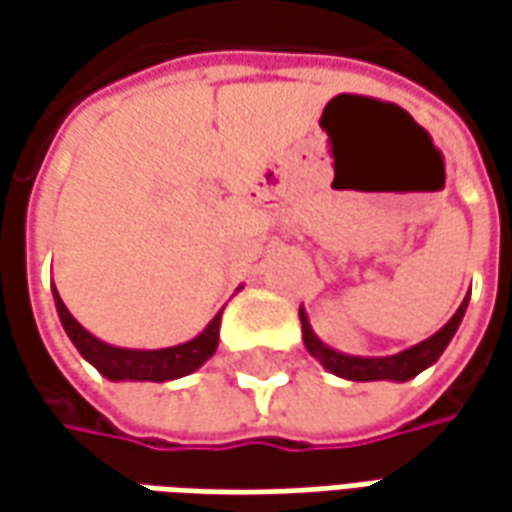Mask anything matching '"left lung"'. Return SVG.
<instances>
[{
    "label": "left lung",
    "mask_w": 512,
    "mask_h": 512,
    "mask_svg": "<svg viewBox=\"0 0 512 512\" xmlns=\"http://www.w3.org/2000/svg\"><path fill=\"white\" fill-rule=\"evenodd\" d=\"M467 299H470V293H467ZM467 299L459 305V310L453 313V319H450L439 333H433V336L424 339V342L413 344V347L404 350V353L384 356V359H362V356H344V353L330 350V347L319 342L316 333L310 330L305 310L299 313V316H302V336H305L307 353L316 356L330 373H336V376H342V379H350V382H379V379L407 382V379L419 376L424 367H430V364L442 356L444 347L453 339V333L462 325V316L464 310H467Z\"/></svg>",
    "instance_id": "8db88e82"
}]
</instances>
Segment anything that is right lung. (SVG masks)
<instances>
[{"mask_svg":"<svg viewBox=\"0 0 512 512\" xmlns=\"http://www.w3.org/2000/svg\"><path fill=\"white\" fill-rule=\"evenodd\" d=\"M56 310L59 319L65 325V333L70 336V342L76 344V350L88 359L102 376H108L113 382H170L193 373L196 367L216 353L219 344V325H222V313L210 322V325L185 344L176 347H165V350H125V347H113V344L99 342L96 336H90L85 327L79 325L65 302L56 293Z\"/></svg>","mask_w":512,"mask_h":512,"instance_id":"right-lung-1","label":"right lung"}]
</instances>
